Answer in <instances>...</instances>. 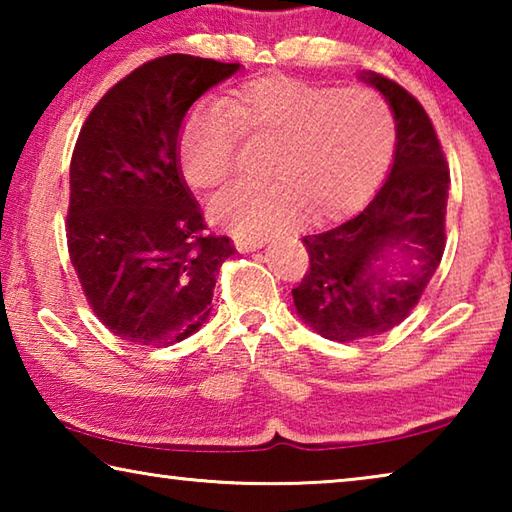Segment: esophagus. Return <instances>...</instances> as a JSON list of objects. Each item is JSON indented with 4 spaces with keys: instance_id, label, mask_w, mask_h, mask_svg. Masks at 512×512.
<instances>
[{
    "instance_id": "obj_1",
    "label": "esophagus",
    "mask_w": 512,
    "mask_h": 512,
    "mask_svg": "<svg viewBox=\"0 0 512 512\" xmlns=\"http://www.w3.org/2000/svg\"><path fill=\"white\" fill-rule=\"evenodd\" d=\"M232 244H235L237 250H244V253H248V250H255V248H262L266 244L264 237H250V235H239L232 239Z\"/></svg>"
}]
</instances>
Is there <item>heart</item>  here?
<instances>
[{"label": "heart", "mask_w": 512, "mask_h": 512, "mask_svg": "<svg viewBox=\"0 0 512 512\" xmlns=\"http://www.w3.org/2000/svg\"><path fill=\"white\" fill-rule=\"evenodd\" d=\"M241 135L275 144V180L239 183L214 198L212 221L239 235H264L305 210L311 221L357 210L386 178L397 146L395 115L379 92L268 76L241 85L225 108L189 115L178 140L187 183L201 192L230 183Z\"/></svg>", "instance_id": "b5f03b06"}]
</instances>
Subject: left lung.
<instances>
[{
    "instance_id": "1",
    "label": "left lung",
    "mask_w": 512,
    "mask_h": 512,
    "mask_svg": "<svg viewBox=\"0 0 512 512\" xmlns=\"http://www.w3.org/2000/svg\"><path fill=\"white\" fill-rule=\"evenodd\" d=\"M391 103L397 124L393 169L366 210L302 237L309 266L291 291L298 314L329 341L352 343L402 323L418 305L445 253L449 169L427 110L400 83L363 76ZM402 245L423 264L409 281L388 283V247Z\"/></svg>"
}]
</instances>
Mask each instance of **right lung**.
<instances>
[{
    "mask_svg": "<svg viewBox=\"0 0 512 512\" xmlns=\"http://www.w3.org/2000/svg\"><path fill=\"white\" fill-rule=\"evenodd\" d=\"M239 63L169 54L133 69L85 119L69 164L67 250L85 300L112 334L164 348L210 316L235 248L207 232L178 167L192 103Z\"/></svg>",
    "mask_w": 512,
    "mask_h": 512,
    "instance_id": "add662e5",
    "label": "right lung"
}]
</instances>
